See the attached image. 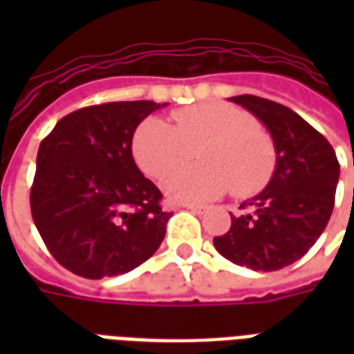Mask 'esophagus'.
<instances>
[{
    "instance_id": "1",
    "label": "esophagus",
    "mask_w": 354,
    "mask_h": 354,
    "mask_svg": "<svg viewBox=\"0 0 354 354\" xmlns=\"http://www.w3.org/2000/svg\"><path fill=\"white\" fill-rule=\"evenodd\" d=\"M184 208L192 210V212H195V214H201V212L205 210V207H199V205H184Z\"/></svg>"
}]
</instances>
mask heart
<instances>
[{
  "instance_id": "obj_1",
  "label": "heart",
  "mask_w": 354,
  "mask_h": 354,
  "mask_svg": "<svg viewBox=\"0 0 354 354\" xmlns=\"http://www.w3.org/2000/svg\"><path fill=\"white\" fill-rule=\"evenodd\" d=\"M199 149V167L172 174L165 184L170 199L207 203L231 187L250 197L274 172L277 151L271 136L246 109L227 102H205L176 109L172 124L149 117L132 138V155L146 176L165 180Z\"/></svg>"
}]
</instances>
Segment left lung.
I'll list each match as a JSON object with an SVG mask.
<instances>
[{
	"instance_id": "1",
	"label": "left lung",
	"mask_w": 354,
	"mask_h": 354,
	"mask_svg": "<svg viewBox=\"0 0 354 354\" xmlns=\"http://www.w3.org/2000/svg\"><path fill=\"white\" fill-rule=\"evenodd\" d=\"M266 124L277 151L273 178L230 231L214 237L223 258L254 271H277L307 254L332 216L339 162L334 147L305 119L279 102L252 94L230 98Z\"/></svg>"
}]
</instances>
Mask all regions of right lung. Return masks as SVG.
Instances as JSON below:
<instances>
[{
	"mask_svg": "<svg viewBox=\"0 0 354 354\" xmlns=\"http://www.w3.org/2000/svg\"><path fill=\"white\" fill-rule=\"evenodd\" d=\"M161 106L81 108L41 140L30 208L45 246L68 271L85 279L129 273L161 246L170 212L132 159L136 127Z\"/></svg>",
	"mask_w": 354,
	"mask_h": 354,
	"instance_id": "add662e5",
	"label": "right lung"
}]
</instances>
